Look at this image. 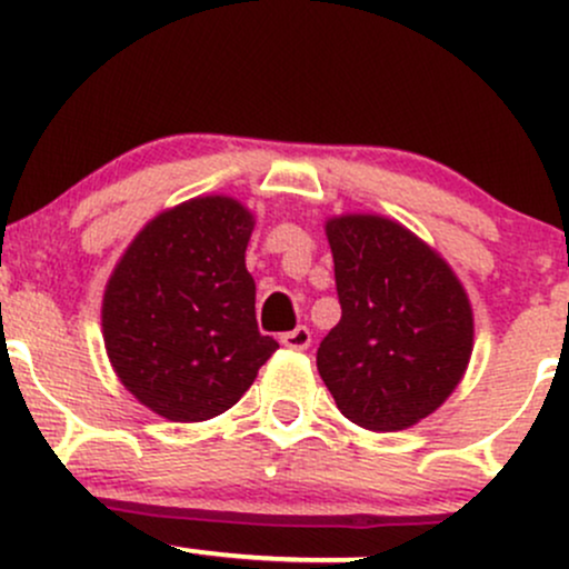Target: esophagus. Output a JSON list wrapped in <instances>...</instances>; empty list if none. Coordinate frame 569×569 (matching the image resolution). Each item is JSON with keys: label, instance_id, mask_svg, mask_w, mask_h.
<instances>
[{"label": "esophagus", "instance_id": "1", "mask_svg": "<svg viewBox=\"0 0 569 569\" xmlns=\"http://www.w3.org/2000/svg\"><path fill=\"white\" fill-rule=\"evenodd\" d=\"M279 341L284 343L287 349H296V352H303L311 343V330L306 325H298L296 330H287V333L279 336Z\"/></svg>", "mask_w": 569, "mask_h": 569}]
</instances>
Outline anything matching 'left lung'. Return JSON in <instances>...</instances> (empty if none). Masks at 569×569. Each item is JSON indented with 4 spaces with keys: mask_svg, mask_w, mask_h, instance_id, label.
Returning a JSON list of instances; mask_svg holds the SVG:
<instances>
[{
    "mask_svg": "<svg viewBox=\"0 0 569 569\" xmlns=\"http://www.w3.org/2000/svg\"><path fill=\"white\" fill-rule=\"evenodd\" d=\"M341 319L317 349L338 411L376 432L406 430L455 392L473 352V311L459 279L398 222H328Z\"/></svg>",
    "mask_w": 569,
    "mask_h": 569,
    "instance_id": "left-lung-1",
    "label": "left lung"
}]
</instances>
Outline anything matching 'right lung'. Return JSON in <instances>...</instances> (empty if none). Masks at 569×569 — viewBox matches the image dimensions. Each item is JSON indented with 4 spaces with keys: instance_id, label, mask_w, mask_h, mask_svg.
<instances>
[{
    "instance_id": "right-lung-1",
    "label": "right lung",
    "mask_w": 569,
    "mask_h": 569,
    "mask_svg": "<svg viewBox=\"0 0 569 569\" xmlns=\"http://www.w3.org/2000/svg\"><path fill=\"white\" fill-rule=\"evenodd\" d=\"M252 226L226 196L184 201L133 239L107 284L101 325L114 373L171 422L228 411L279 349L254 319Z\"/></svg>"
}]
</instances>
